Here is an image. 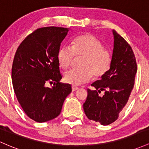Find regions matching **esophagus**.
<instances>
[{
  "mask_svg": "<svg viewBox=\"0 0 149 149\" xmlns=\"http://www.w3.org/2000/svg\"><path fill=\"white\" fill-rule=\"evenodd\" d=\"M78 89V87H76V86H72V91H77Z\"/></svg>",
  "mask_w": 149,
  "mask_h": 149,
  "instance_id": "esophagus-1",
  "label": "esophagus"
}]
</instances>
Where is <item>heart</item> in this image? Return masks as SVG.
<instances>
[{"instance_id":"heart-1","label":"heart","mask_w":149,"mask_h":149,"mask_svg":"<svg viewBox=\"0 0 149 149\" xmlns=\"http://www.w3.org/2000/svg\"><path fill=\"white\" fill-rule=\"evenodd\" d=\"M74 56H83L80 66L64 73V80L70 84L78 86L91 80L93 75L99 78L109 69L112 56L110 52L103 48L102 44L95 37L84 35L76 37L72 45H63L58 52L60 66L67 68L71 65Z\"/></svg>"}]
</instances>
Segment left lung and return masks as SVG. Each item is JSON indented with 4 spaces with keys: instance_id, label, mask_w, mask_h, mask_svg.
Masks as SVG:
<instances>
[{
    "instance_id": "left-lung-1",
    "label": "left lung",
    "mask_w": 149,
    "mask_h": 149,
    "mask_svg": "<svg viewBox=\"0 0 149 149\" xmlns=\"http://www.w3.org/2000/svg\"><path fill=\"white\" fill-rule=\"evenodd\" d=\"M113 51L109 69L101 79L91 84L95 89H88L83 109L88 118L102 125L117 120L127 104L134 85L136 62L132 47L123 37L112 30ZM104 91L103 96L99 94Z\"/></svg>"
}]
</instances>
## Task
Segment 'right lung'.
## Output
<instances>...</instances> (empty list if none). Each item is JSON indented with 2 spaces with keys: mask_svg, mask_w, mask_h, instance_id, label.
I'll return each mask as SVG.
<instances>
[{
  "mask_svg": "<svg viewBox=\"0 0 149 149\" xmlns=\"http://www.w3.org/2000/svg\"><path fill=\"white\" fill-rule=\"evenodd\" d=\"M69 28L47 27L27 36L16 51L12 66L15 93L26 114L37 122L53 120L61 113L71 86L62 78L58 52ZM54 81L52 88L45 86Z\"/></svg>",
  "mask_w": 149,
  "mask_h": 149,
  "instance_id": "1",
  "label": "right lung"
}]
</instances>
